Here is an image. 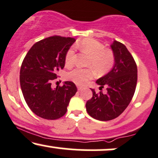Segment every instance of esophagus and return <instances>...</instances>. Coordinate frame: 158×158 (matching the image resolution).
Masks as SVG:
<instances>
[{"mask_svg":"<svg viewBox=\"0 0 158 158\" xmlns=\"http://www.w3.org/2000/svg\"><path fill=\"white\" fill-rule=\"evenodd\" d=\"M77 88H78V90H80L82 89V87L79 86V85H77Z\"/></svg>","mask_w":158,"mask_h":158,"instance_id":"34e87169","label":"esophagus"}]
</instances>
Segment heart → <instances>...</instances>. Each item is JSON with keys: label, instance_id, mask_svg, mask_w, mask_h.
<instances>
[{"label": "heart", "instance_id": "heart-1", "mask_svg": "<svg viewBox=\"0 0 158 158\" xmlns=\"http://www.w3.org/2000/svg\"><path fill=\"white\" fill-rule=\"evenodd\" d=\"M81 52L89 55L88 68H74L67 73V78L79 85H84L89 79H93L95 70L99 75H103L111 70L115 62L113 51L107 49L102 43L94 39H85L75 45ZM76 52L74 48H70L64 57L65 65L71 67L75 62ZM92 68L91 69V68Z\"/></svg>", "mask_w": 158, "mask_h": 158}]
</instances>
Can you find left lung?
<instances>
[{
  "instance_id": "8db88e82",
  "label": "left lung",
  "mask_w": 158,
  "mask_h": 158,
  "mask_svg": "<svg viewBox=\"0 0 158 158\" xmlns=\"http://www.w3.org/2000/svg\"><path fill=\"white\" fill-rule=\"evenodd\" d=\"M115 57L111 70L97 79L99 90L106 87L107 93L97 94L86 102V110L93 118L108 121L117 118L129 105L135 94L137 81V68L133 56L126 47L114 41L110 45Z\"/></svg>"
}]
</instances>
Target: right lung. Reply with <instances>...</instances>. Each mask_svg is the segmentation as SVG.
I'll use <instances>...</instances> for the list:
<instances>
[{"mask_svg":"<svg viewBox=\"0 0 158 158\" xmlns=\"http://www.w3.org/2000/svg\"><path fill=\"white\" fill-rule=\"evenodd\" d=\"M76 41L70 37L54 35L41 40L30 48L20 70V84L27 106L39 117L57 119L67 112L77 91L73 81L52 88L51 81L64 67L65 54Z\"/></svg>","mask_w":158,"mask_h":158,"instance_id":"right-lung-1","label":"right lung"}]
</instances>
